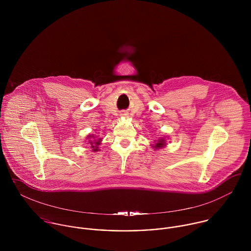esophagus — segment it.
I'll use <instances>...</instances> for the list:
<instances>
[{"label":"esophagus","mask_w":251,"mask_h":251,"mask_svg":"<svg viewBox=\"0 0 251 251\" xmlns=\"http://www.w3.org/2000/svg\"><path fill=\"white\" fill-rule=\"evenodd\" d=\"M124 115H125V114H124Z\"/></svg>","instance_id":"esophagus-1"}]
</instances>
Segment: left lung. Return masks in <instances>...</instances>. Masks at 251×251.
<instances>
[{"label":"left lung","mask_w":251,"mask_h":251,"mask_svg":"<svg viewBox=\"0 0 251 251\" xmlns=\"http://www.w3.org/2000/svg\"><path fill=\"white\" fill-rule=\"evenodd\" d=\"M164 145H165V140L162 138V139H159L158 142L155 144V148H156V149H159V148L163 147Z\"/></svg>","instance_id":"left-lung-1"}]
</instances>
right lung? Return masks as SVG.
<instances>
[{
  "label": "right lung",
  "instance_id": "right-lung-1",
  "mask_svg": "<svg viewBox=\"0 0 251 251\" xmlns=\"http://www.w3.org/2000/svg\"><path fill=\"white\" fill-rule=\"evenodd\" d=\"M89 137H91V135H90ZM95 141H96V140H95ZM89 142H90L91 145H92V148L94 149V151H98V145H100V140H98V141H96V142H92V141H89ZM95 144L96 145V146H94Z\"/></svg>",
  "mask_w": 251,
  "mask_h": 251
}]
</instances>
